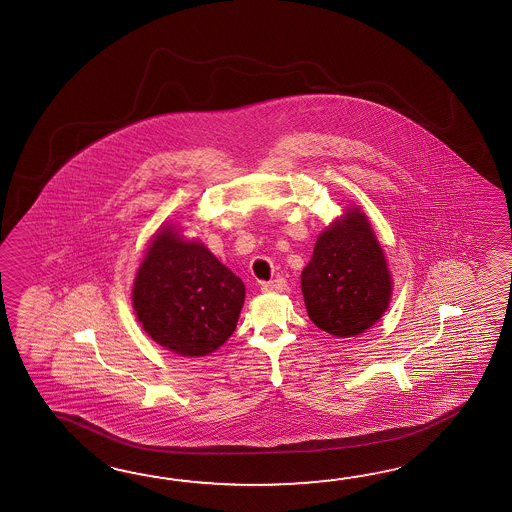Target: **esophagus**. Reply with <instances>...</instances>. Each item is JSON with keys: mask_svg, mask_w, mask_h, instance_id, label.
Returning a JSON list of instances; mask_svg holds the SVG:
<instances>
[{"mask_svg": "<svg viewBox=\"0 0 512 512\" xmlns=\"http://www.w3.org/2000/svg\"><path fill=\"white\" fill-rule=\"evenodd\" d=\"M261 290L262 292H283V290H286V281H284L283 277L273 279V281H268V283H262Z\"/></svg>", "mask_w": 512, "mask_h": 512, "instance_id": "1", "label": "esophagus"}]
</instances>
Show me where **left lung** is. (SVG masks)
Instances as JSON below:
<instances>
[{"instance_id":"obj_1","label":"left lung","mask_w":512,"mask_h":512,"mask_svg":"<svg viewBox=\"0 0 512 512\" xmlns=\"http://www.w3.org/2000/svg\"><path fill=\"white\" fill-rule=\"evenodd\" d=\"M301 290L308 318L332 336H356L382 318L391 277L384 251L360 209H349L319 235L301 273Z\"/></svg>"}]
</instances>
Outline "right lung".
I'll use <instances>...</instances> for the list:
<instances>
[{
	"instance_id": "1",
	"label": "right lung",
	"mask_w": 512,
	"mask_h": 512,
	"mask_svg": "<svg viewBox=\"0 0 512 512\" xmlns=\"http://www.w3.org/2000/svg\"><path fill=\"white\" fill-rule=\"evenodd\" d=\"M246 288L200 242L159 231L139 266L134 310L148 336L182 356H205L233 334Z\"/></svg>"
}]
</instances>
